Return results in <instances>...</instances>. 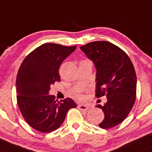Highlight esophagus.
I'll return each mask as SVG.
<instances>
[{
	"mask_svg": "<svg viewBox=\"0 0 152 152\" xmlns=\"http://www.w3.org/2000/svg\"><path fill=\"white\" fill-rule=\"evenodd\" d=\"M78 108L81 110H86L88 109V106L86 104H78Z\"/></svg>",
	"mask_w": 152,
	"mask_h": 152,
	"instance_id": "1",
	"label": "esophagus"
}]
</instances>
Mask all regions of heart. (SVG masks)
<instances>
[{"label":"heart","mask_w":152,"mask_h":152,"mask_svg":"<svg viewBox=\"0 0 152 152\" xmlns=\"http://www.w3.org/2000/svg\"><path fill=\"white\" fill-rule=\"evenodd\" d=\"M79 97H80H80H81V96H79Z\"/></svg>","instance_id":"heart-1"}]
</instances>
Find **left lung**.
Returning <instances> with one entry per match:
<instances>
[{
	"label": "left lung",
	"mask_w": 152,
	"mask_h": 152,
	"mask_svg": "<svg viewBox=\"0 0 152 152\" xmlns=\"http://www.w3.org/2000/svg\"><path fill=\"white\" fill-rule=\"evenodd\" d=\"M80 48L96 69L95 95L107 99L103 106H95L104 114L99 127L116 126L128 116L136 100L137 75L132 62L122 49L109 42H92Z\"/></svg>",
	"instance_id": "left-lung-1"
}]
</instances>
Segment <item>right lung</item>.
I'll return each instance as SVG.
<instances>
[{"instance_id":"1","label":"right lung","mask_w":152,"mask_h":152,"mask_svg":"<svg viewBox=\"0 0 152 152\" xmlns=\"http://www.w3.org/2000/svg\"><path fill=\"white\" fill-rule=\"evenodd\" d=\"M75 49L76 45L45 43L29 53L18 69L15 83L18 107L26 122L37 131L50 133L58 129L69 110L77 107L69 98L59 102L49 95L50 85L60 81V65Z\"/></svg>"}]
</instances>
